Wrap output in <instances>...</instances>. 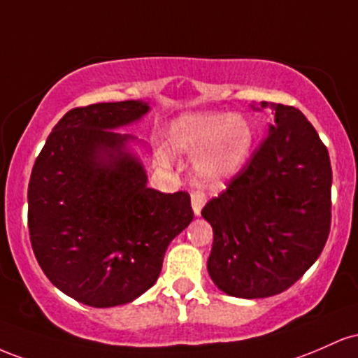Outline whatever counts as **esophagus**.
Here are the masks:
<instances>
[{
	"label": "esophagus",
	"mask_w": 358,
	"mask_h": 358,
	"mask_svg": "<svg viewBox=\"0 0 358 358\" xmlns=\"http://www.w3.org/2000/svg\"><path fill=\"white\" fill-rule=\"evenodd\" d=\"M204 203H206V196H204V192H201V191H194V192H191V204H192V211H194V215H196V216L201 215V210H203Z\"/></svg>",
	"instance_id": "esophagus-1"
}]
</instances>
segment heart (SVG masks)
<instances>
[{"instance_id": "heart-1", "label": "heart", "mask_w": 358, "mask_h": 358, "mask_svg": "<svg viewBox=\"0 0 358 358\" xmlns=\"http://www.w3.org/2000/svg\"><path fill=\"white\" fill-rule=\"evenodd\" d=\"M167 138L179 154H198L194 176L201 184L218 186L245 166L254 127L243 115L187 113L171 123Z\"/></svg>"}]
</instances>
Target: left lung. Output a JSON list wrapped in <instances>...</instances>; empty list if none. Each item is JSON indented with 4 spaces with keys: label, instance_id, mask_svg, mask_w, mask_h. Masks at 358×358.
<instances>
[{
    "label": "left lung",
    "instance_id": "left-lung-1",
    "mask_svg": "<svg viewBox=\"0 0 358 358\" xmlns=\"http://www.w3.org/2000/svg\"><path fill=\"white\" fill-rule=\"evenodd\" d=\"M271 108L275 118L266 140L227 191L201 211L213 227L208 272L235 298L286 291L316 262L330 235L327 147L298 108Z\"/></svg>",
    "mask_w": 358,
    "mask_h": 358
}]
</instances>
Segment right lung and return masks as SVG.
<instances>
[{
  "label": "right lung",
  "instance_id": "1",
  "mask_svg": "<svg viewBox=\"0 0 358 358\" xmlns=\"http://www.w3.org/2000/svg\"><path fill=\"white\" fill-rule=\"evenodd\" d=\"M150 110L143 101L67 111L35 160L28 230L43 274L92 308L127 304L150 289L169 243L192 222L186 191L147 187V174L115 134Z\"/></svg>",
  "mask_w": 358,
  "mask_h": 358
}]
</instances>
